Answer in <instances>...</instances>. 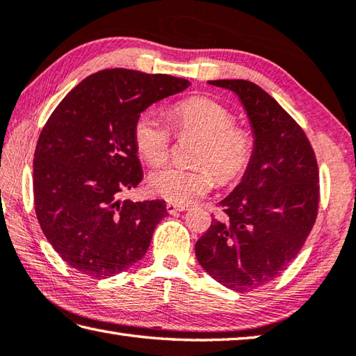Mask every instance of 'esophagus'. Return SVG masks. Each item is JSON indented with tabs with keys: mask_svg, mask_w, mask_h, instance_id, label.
<instances>
[{
	"mask_svg": "<svg viewBox=\"0 0 356 356\" xmlns=\"http://www.w3.org/2000/svg\"><path fill=\"white\" fill-rule=\"evenodd\" d=\"M165 209L169 213H177V212H183L189 209V206H181V204H175V203H167Z\"/></svg>",
	"mask_w": 356,
	"mask_h": 356,
	"instance_id": "34e87169",
	"label": "esophagus"
}]
</instances>
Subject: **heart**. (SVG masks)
Listing matches in <instances>:
<instances>
[{
	"instance_id": "heart-1",
	"label": "heart",
	"mask_w": 356,
	"mask_h": 356,
	"mask_svg": "<svg viewBox=\"0 0 356 356\" xmlns=\"http://www.w3.org/2000/svg\"><path fill=\"white\" fill-rule=\"evenodd\" d=\"M169 119L178 136H200L195 167L169 165L150 177V189L175 204H191L220 183L238 179L251 165L256 139L250 130L236 125V115L209 97H191L169 110ZM139 155L152 165H161L170 156L173 131L155 111L140 113L133 129Z\"/></svg>"
}]
</instances>
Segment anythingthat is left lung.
<instances>
[{"mask_svg": "<svg viewBox=\"0 0 356 356\" xmlns=\"http://www.w3.org/2000/svg\"><path fill=\"white\" fill-rule=\"evenodd\" d=\"M236 92L250 118L256 152L241 183L220 201L195 243L203 270L245 293L271 282L302 250L319 206V170L304 130L259 85L248 80H209Z\"/></svg>", "mask_w": 356, "mask_h": 356, "instance_id": "obj_1", "label": "left lung"}]
</instances>
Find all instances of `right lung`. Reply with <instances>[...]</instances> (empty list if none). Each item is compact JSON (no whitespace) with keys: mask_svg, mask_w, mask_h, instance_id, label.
I'll return each instance as SVG.
<instances>
[{"mask_svg":"<svg viewBox=\"0 0 356 356\" xmlns=\"http://www.w3.org/2000/svg\"><path fill=\"white\" fill-rule=\"evenodd\" d=\"M189 80L104 70L82 80L52 111L33 155L40 227L66 264L105 279L135 265L167 216L165 201L120 200L143 181L133 129L140 113Z\"/></svg>","mask_w":356,"mask_h":356,"instance_id":"add662e5","label":"right lung"}]
</instances>
